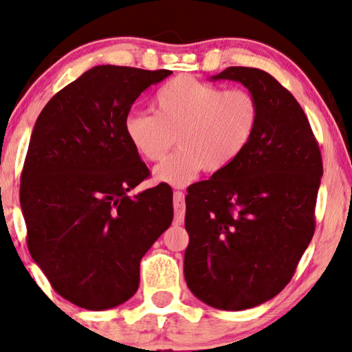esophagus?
<instances>
[{
	"mask_svg": "<svg viewBox=\"0 0 352 352\" xmlns=\"http://www.w3.org/2000/svg\"><path fill=\"white\" fill-rule=\"evenodd\" d=\"M174 208H175V224H182L185 221V192H174Z\"/></svg>",
	"mask_w": 352,
	"mask_h": 352,
	"instance_id": "esophagus-1",
	"label": "esophagus"
}]
</instances>
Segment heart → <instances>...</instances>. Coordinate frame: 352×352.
Instances as JSON below:
<instances>
[{"instance_id":"heart-1","label":"heart","mask_w":352,"mask_h":352,"mask_svg":"<svg viewBox=\"0 0 352 352\" xmlns=\"http://www.w3.org/2000/svg\"><path fill=\"white\" fill-rule=\"evenodd\" d=\"M155 113L129 112L123 129L146 161L164 158L175 138L178 148L155 169L161 182L182 186L202 169L210 174L232 166L250 145L259 123V106L245 90H224L192 76L162 85Z\"/></svg>"}]
</instances>
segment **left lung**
I'll return each instance as SVG.
<instances>
[{"label":"left lung","mask_w":352,"mask_h":352,"mask_svg":"<svg viewBox=\"0 0 352 352\" xmlns=\"http://www.w3.org/2000/svg\"><path fill=\"white\" fill-rule=\"evenodd\" d=\"M259 106V123L240 158L188 188L185 280L218 310L261 305L285 289L314 234L322 160L296 98L269 72L230 66Z\"/></svg>","instance_id":"left-lung-1"}]
</instances>
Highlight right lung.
I'll return each mask as SVG.
<instances>
[{
  "instance_id": "right-lung-1",
  "label": "right lung",
  "mask_w": 352,
  "mask_h": 352,
  "mask_svg": "<svg viewBox=\"0 0 352 352\" xmlns=\"http://www.w3.org/2000/svg\"><path fill=\"white\" fill-rule=\"evenodd\" d=\"M167 69L94 66L42 109L28 145L20 206L31 258L63 298L109 310L139 287L140 259L170 226L166 183L129 196L150 175L123 123Z\"/></svg>"
}]
</instances>
